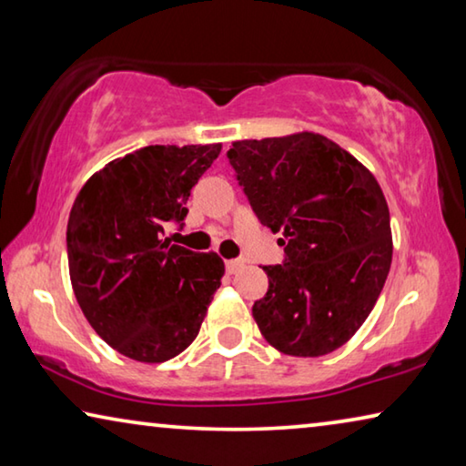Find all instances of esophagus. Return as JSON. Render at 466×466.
Wrapping results in <instances>:
<instances>
[{"label": "esophagus", "instance_id": "esophagus-1", "mask_svg": "<svg viewBox=\"0 0 466 466\" xmlns=\"http://www.w3.org/2000/svg\"><path fill=\"white\" fill-rule=\"evenodd\" d=\"M242 265H244V261H240V258H230V261H226V271L228 273H236Z\"/></svg>", "mask_w": 466, "mask_h": 466}]
</instances>
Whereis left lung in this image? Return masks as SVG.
Masks as SVG:
<instances>
[{"label":"left lung","instance_id":"left-lung-1","mask_svg":"<svg viewBox=\"0 0 466 466\" xmlns=\"http://www.w3.org/2000/svg\"><path fill=\"white\" fill-rule=\"evenodd\" d=\"M261 224L281 234L283 265L252 306L275 350L319 358L364 325L392 261L390 214L364 164L312 131L234 141L228 152Z\"/></svg>","mask_w":466,"mask_h":466}]
</instances>
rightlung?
Instances as JSON below:
<instances>
[{"label":"right lung","instance_id":"add662e5","mask_svg":"<svg viewBox=\"0 0 466 466\" xmlns=\"http://www.w3.org/2000/svg\"><path fill=\"white\" fill-rule=\"evenodd\" d=\"M219 152L222 144L141 147L94 172L76 197L67 222L74 294L125 358L160 364L199 335L224 261L162 236L183 222L191 188Z\"/></svg>","mask_w":466,"mask_h":466}]
</instances>
